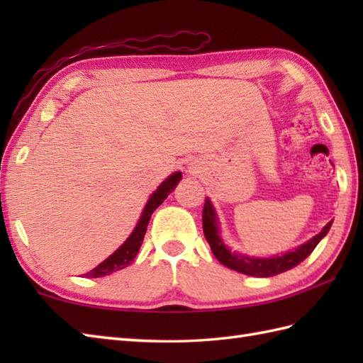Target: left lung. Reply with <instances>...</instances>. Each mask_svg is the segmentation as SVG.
I'll list each match as a JSON object with an SVG mask.
<instances>
[{"label": "left lung", "instance_id": "1", "mask_svg": "<svg viewBox=\"0 0 363 363\" xmlns=\"http://www.w3.org/2000/svg\"><path fill=\"white\" fill-rule=\"evenodd\" d=\"M330 226H333V221H329L328 225L323 228L321 233L315 235L313 238H311L309 242L298 246L296 250H291L289 252L282 254V256L250 257V256H245V254L233 252L225 243H223L220 237V230H218L220 228H218L217 212H215L209 198H206L204 209H203V230H204L206 240L211 245L213 256L217 257L225 267L235 269L238 273L256 276V277H269V276L287 272V269L299 265L307 256H311V252L315 250V246H317L321 238L329 233Z\"/></svg>", "mask_w": 363, "mask_h": 363}]
</instances>
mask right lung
Returning <instances> with one entry per match:
<instances>
[{"label":"right lung","instance_id":"1","mask_svg":"<svg viewBox=\"0 0 363 363\" xmlns=\"http://www.w3.org/2000/svg\"><path fill=\"white\" fill-rule=\"evenodd\" d=\"M181 177H182L181 172H176L172 176H168V179H165L164 182L160 184L157 190L150 196L148 203H146L145 209L142 212V217H140V220H138L135 229L133 230V234L128 237V240L123 243L113 254H111V256L107 257L104 262H101V264L95 267L94 269H91V272L86 273L84 276H87V277H103V276H107V274H112L115 272H118V269L126 268L130 264V262L134 260L138 250H140V246H142L143 237L146 234V228H148V223L151 220L152 212L156 211L162 203H164V199L169 194H172L174 187L177 186V182L181 181Z\"/></svg>","mask_w":363,"mask_h":363}]
</instances>
